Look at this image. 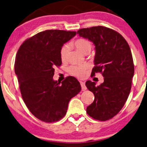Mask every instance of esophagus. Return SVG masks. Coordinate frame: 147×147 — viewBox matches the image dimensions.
Instances as JSON below:
<instances>
[{
	"mask_svg": "<svg viewBox=\"0 0 147 147\" xmlns=\"http://www.w3.org/2000/svg\"><path fill=\"white\" fill-rule=\"evenodd\" d=\"M80 84H81V86H82V90H84L86 89V86H85V83L84 82H82V81H80Z\"/></svg>",
	"mask_w": 147,
	"mask_h": 147,
	"instance_id": "1",
	"label": "esophagus"
}]
</instances>
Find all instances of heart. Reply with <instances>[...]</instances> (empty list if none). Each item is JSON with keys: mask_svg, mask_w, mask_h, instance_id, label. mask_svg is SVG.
Wrapping results in <instances>:
<instances>
[{"mask_svg": "<svg viewBox=\"0 0 147 147\" xmlns=\"http://www.w3.org/2000/svg\"><path fill=\"white\" fill-rule=\"evenodd\" d=\"M76 48L80 50L83 54H87L89 53L92 48V44L89 40L84 38L77 39L74 43ZM69 51V46L68 44H65L61 48V59L63 61H65L67 58V55ZM88 69V65H71L68 69V71L71 75L80 78H82L86 76V72Z\"/></svg>", "mask_w": 147, "mask_h": 147, "instance_id": "b5f03b06", "label": "heart"}]
</instances>
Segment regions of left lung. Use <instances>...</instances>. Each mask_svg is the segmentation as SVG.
<instances>
[{"mask_svg":"<svg viewBox=\"0 0 147 147\" xmlns=\"http://www.w3.org/2000/svg\"><path fill=\"white\" fill-rule=\"evenodd\" d=\"M77 34L95 46V66L91 76L101 73L104 82L96 86L88 80L86 87L95 99L86 112L96 120L105 121L117 115L125 104L131 88L134 65L129 46L116 30L102 26L81 28Z\"/></svg>","mask_w":147,"mask_h":147,"instance_id":"left-lung-1","label":"left lung"}]
</instances>
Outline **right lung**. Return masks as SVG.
I'll use <instances>...</instances> for the list:
<instances>
[{
    "mask_svg": "<svg viewBox=\"0 0 147 147\" xmlns=\"http://www.w3.org/2000/svg\"><path fill=\"white\" fill-rule=\"evenodd\" d=\"M76 31L46 30L26 39L15 61L22 97L36 118L46 123L61 120L66 115L70 99L78 94V80L68 76L61 82L53 80L54 67L62 64L61 50Z\"/></svg>",
    "mask_w": 147,
    "mask_h": 147,
    "instance_id": "right-lung-1",
    "label": "right lung"
}]
</instances>
